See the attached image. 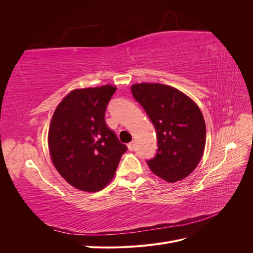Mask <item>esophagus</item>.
<instances>
[{"instance_id": "1", "label": "esophagus", "mask_w": 253, "mask_h": 253, "mask_svg": "<svg viewBox=\"0 0 253 253\" xmlns=\"http://www.w3.org/2000/svg\"><path fill=\"white\" fill-rule=\"evenodd\" d=\"M135 142L134 141H132V142H129L128 144H127V149L129 150V151H133L134 149H135Z\"/></svg>"}]
</instances>
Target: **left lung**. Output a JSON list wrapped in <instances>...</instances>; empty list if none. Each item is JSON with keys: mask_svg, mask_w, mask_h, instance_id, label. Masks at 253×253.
I'll list each match as a JSON object with an SVG mask.
<instances>
[{"mask_svg": "<svg viewBox=\"0 0 253 253\" xmlns=\"http://www.w3.org/2000/svg\"><path fill=\"white\" fill-rule=\"evenodd\" d=\"M132 94L156 129L157 153L147 164L169 182L186 178L200 164L206 125L197 104L180 90L160 83L133 84Z\"/></svg>", "mask_w": 253, "mask_h": 253, "instance_id": "left-lung-1", "label": "left lung"}]
</instances>
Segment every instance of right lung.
<instances>
[{
	"mask_svg": "<svg viewBox=\"0 0 253 253\" xmlns=\"http://www.w3.org/2000/svg\"><path fill=\"white\" fill-rule=\"evenodd\" d=\"M116 89L110 84L74 89L59 103L50 121L52 164L68 183L85 192H97L108 185L127 150L104 119Z\"/></svg>",
	"mask_w": 253,
	"mask_h": 253,
	"instance_id": "obj_1",
	"label": "right lung"
}]
</instances>
